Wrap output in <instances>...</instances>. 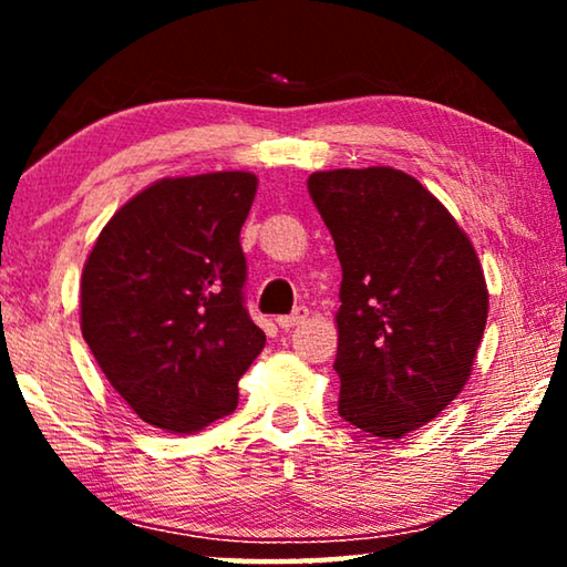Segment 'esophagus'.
<instances>
[{"instance_id": "34e87169", "label": "esophagus", "mask_w": 567, "mask_h": 567, "mask_svg": "<svg viewBox=\"0 0 567 567\" xmlns=\"http://www.w3.org/2000/svg\"><path fill=\"white\" fill-rule=\"evenodd\" d=\"M307 307H297V310L292 312V315H280V318H277V324H280L282 330H292L295 324H300L305 318H307Z\"/></svg>"}]
</instances>
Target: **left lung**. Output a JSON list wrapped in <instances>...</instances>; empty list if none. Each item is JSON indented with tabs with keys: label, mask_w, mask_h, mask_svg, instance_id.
I'll list each match as a JSON object with an SVG mask.
<instances>
[{
	"label": "left lung",
	"mask_w": 567,
	"mask_h": 567,
	"mask_svg": "<svg viewBox=\"0 0 567 567\" xmlns=\"http://www.w3.org/2000/svg\"><path fill=\"white\" fill-rule=\"evenodd\" d=\"M315 207L342 265L338 412L395 440L467 382L487 322L483 267L453 215L392 167L315 172Z\"/></svg>",
	"instance_id": "8db88e82"
}]
</instances>
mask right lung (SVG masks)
<instances>
[{"label": "right lung", "mask_w": 567, "mask_h": 567, "mask_svg": "<svg viewBox=\"0 0 567 567\" xmlns=\"http://www.w3.org/2000/svg\"><path fill=\"white\" fill-rule=\"evenodd\" d=\"M255 192L249 172L159 179L110 219L84 265L82 338L122 400L167 433L229 415L265 348L239 245Z\"/></svg>", "instance_id": "right-lung-1"}]
</instances>
